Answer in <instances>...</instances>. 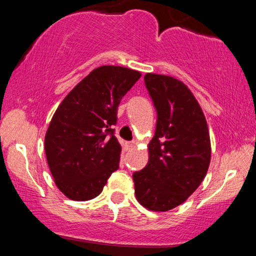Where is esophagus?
I'll return each mask as SVG.
<instances>
[{
  "label": "esophagus",
  "instance_id": "obj_1",
  "mask_svg": "<svg viewBox=\"0 0 256 256\" xmlns=\"http://www.w3.org/2000/svg\"><path fill=\"white\" fill-rule=\"evenodd\" d=\"M128 149H134V146H136V142H128Z\"/></svg>",
  "mask_w": 256,
  "mask_h": 256
}]
</instances>
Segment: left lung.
<instances>
[{
  "mask_svg": "<svg viewBox=\"0 0 256 256\" xmlns=\"http://www.w3.org/2000/svg\"><path fill=\"white\" fill-rule=\"evenodd\" d=\"M144 84L156 110V128L146 166L132 174L143 207L166 212L182 204L206 177L210 162L207 122L184 83L146 73Z\"/></svg>",
  "mask_w": 256,
  "mask_h": 256,
  "instance_id": "1",
  "label": "left lung"
}]
</instances>
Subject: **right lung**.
Listing matches in <instances>:
<instances>
[{"instance_id": "right-lung-1", "label": "right lung", "mask_w": 256, "mask_h": 256, "mask_svg": "<svg viewBox=\"0 0 256 256\" xmlns=\"http://www.w3.org/2000/svg\"><path fill=\"white\" fill-rule=\"evenodd\" d=\"M140 78L134 70L101 66L58 106L44 148L52 178L68 198H96L119 168L122 146L114 136L118 106Z\"/></svg>"}]
</instances>
